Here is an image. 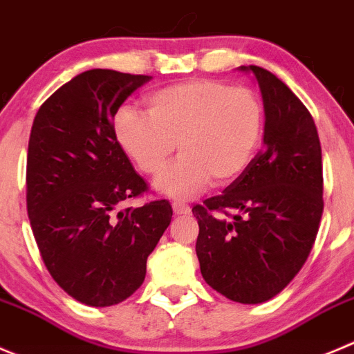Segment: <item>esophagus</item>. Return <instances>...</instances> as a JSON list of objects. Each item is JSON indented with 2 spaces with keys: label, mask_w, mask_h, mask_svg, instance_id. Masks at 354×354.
<instances>
[{
  "label": "esophagus",
  "mask_w": 354,
  "mask_h": 354,
  "mask_svg": "<svg viewBox=\"0 0 354 354\" xmlns=\"http://www.w3.org/2000/svg\"><path fill=\"white\" fill-rule=\"evenodd\" d=\"M173 211L174 214L178 216L188 214V212H190V205L185 204V202H173Z\"/></svg>",
  "instance_id": "obj_1"
}]
</instances>
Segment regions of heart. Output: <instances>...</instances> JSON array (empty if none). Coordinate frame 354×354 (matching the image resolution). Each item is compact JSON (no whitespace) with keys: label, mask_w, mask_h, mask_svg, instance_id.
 Here are the masks:
<instances>
[{"label":"heart","mask_w":354,"mask_h":354,"mask_svg":"<svg viewBox=\"0 0 354 354\" xmlns=\"http://www.w3.org/2000/svg\"><path fill=\"white\" fill-rule=\"evenodd\" d=\"M147 114L122 105L112 133L126 156L157 176L174 152L181 156L157 181L162 194L190 198L209 183L226 185L252 162L264 126L261 98L249 88L216 79H188L152 91Z\"/></svg>","instance_id":"b5f03b06"}]
</instances>
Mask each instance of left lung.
Listing matches in <instances>:
<instances>
[{"instance_id":"left-lung-1","label":"left lung","mask_w":354,"mask_h":354,"mask_svg":"<svg viewBox=\"0 0 354 354\" xmlns=\"http://www.w3.org/2000/svg\"><path fill=\"white\" fill-rule=\"evenodd\" d=\"M252 72L264 104V149L221 195L194 205L205 282L257 304L282 292L306 263L324 212V166L310 111L275 74Z\"/></svg>"}]
</instances>
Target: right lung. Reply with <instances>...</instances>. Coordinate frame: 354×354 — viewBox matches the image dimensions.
<instances>
[{
	"instance_id": "add662e5",
	"label": "right lung",
	"mask_w": 354,
	"mask_h": 354,
	"mask_svg": "<svg viewBox=\"0 0 354 354\" xmlns=\"http://www.w3.org/2000/svg\"><path fill=\"white\" fill-rule=\"evenodd\" d=\"M150 75L91 68L39 107L27 150V214L43 263L75 301L104 308L145 280L169 226V201L122 204L149 185L112 133V118Z\"/></svg>"
}]
</instances>
